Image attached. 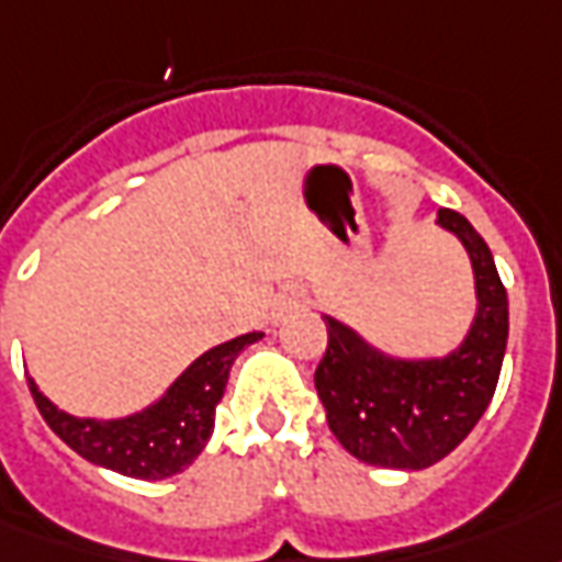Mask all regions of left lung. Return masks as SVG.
<instances>
[{
    "label": "left lung",
    "instance_id": "left-lung-1",
    "mask_svg": "<svg viewBox=\"0 0 562 562\" xmlns=\"http://www.w3.org/2000/svg\"><path fill=\"white\" fill-rule=\"evenodd\" d=\"M437 221L464 241L476 272V323L452 356L425 362L389 359L353 329L326 317L329 341L314 386L335 440L371 467L425 470L437 464L476 428L497 389L509 338L506 286L488 245L464 215L440 209Z\"/></svg>",
    "mask_w": 562,
    "mask_h": 562
}]
</instances>
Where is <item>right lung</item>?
I'll return each instance as SVG.
<instances>
[{"label": "right lung", "instance_id": "add662e5", "mask_svg": "<svg viewBox=\"0 0 562 562\" xmlns=\"http://www.w3.org/2000/svg\"><path fill=\"white\" fill-rule=\"evenodd\" d=\"M260 338L263 331H248L212 347L167 389L161 401L128 419H74L68 413L56 411L32 380L29 392L44 422L86 461L131 479H167L186 470L203 452L209 434L215 428V407L224 395L233 362L248 344Z\"/></svg>", "mask_w": 562, "mask_h": 562}]
</instances>
